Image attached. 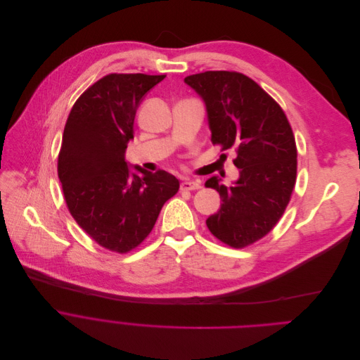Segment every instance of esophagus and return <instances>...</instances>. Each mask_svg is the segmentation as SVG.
<instances>
[{
	"instance_id": "1",
	"label": "esophagus",
	"mask_w": 360,
	"mask_h": 360,
	"mask_svg": "<svg viewBox=\"0 0 360 360\" xmlns=\"http://www.w3.org/2000/svg\"><path fill=\"white\" fill-rule=\"evenodd\" d=\"M200 181L198 180H190V179H186L183 183H181V190H195V188H200Z\"/></svg>"
}]
</instances>
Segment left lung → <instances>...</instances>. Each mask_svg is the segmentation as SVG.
Here are the masks:
<instances>
[{
	"label": "left lung",
	"mask_w": 360,
	"mask_h": 360,
	"mask_svg": "<svg viewBox=\"0 0 360 360\" xmlns=\"http://www.w3.org/2000/svg\"><path fill=\"white\" fill-rule=\"evenodd\" d=\"M184 82L202 99L212 145L234 149L240 169L231 186L212 176L220 210L205 224L220 241L243 248L266 236L290 202L297 179V146L279 105L252 79L229 70L190 75Z\"/></svg>",
	"instance_id": "1"
}]
</instances>
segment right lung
Here are the masks:
<instances>
[{"label":"right lung","mask_w":360,"mask_h":360,"mask_svg":"<svg viewBox=\"0 0 360 360\" xmlns=\"http://www.w3.org/2000/svg\"><path fill=\"white\" fill-rule=\"evenodd\" d=\"M165 78L106 75L81 95L65 124L58 176L66 205L86 234L120 254L150 234L180 187L173 174L129 166L124 158L139 105Z\"/></svg>","instance_id":"obj_1"}]
</instances>
